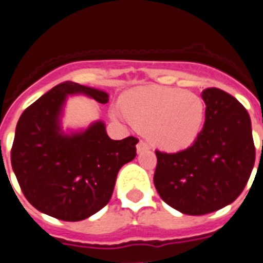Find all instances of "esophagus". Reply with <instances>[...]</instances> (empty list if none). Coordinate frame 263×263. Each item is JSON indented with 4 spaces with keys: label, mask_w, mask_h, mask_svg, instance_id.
I'll return each mask as SVG.
<instances>
[{
    "label": "esophagus",
    "mask_w": 263,
    "mask_h": 263,
    "mask_svg": "<svg viewBox=\"0 0 263 263\" xmlns=\"http://www.w3.org/2000/svg\"><path fill=\"white\" fill-rule=\"evenodd\" d=\"M145 150H148V145L145 141H139V142L137 143V152H145Z\"/></svg>",
    "instance_id": "34e87169"
}]
</instances>
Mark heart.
<instances>
[{"instance_id": "heart-1", "label": "heart", "mask_w": 263, "mask_h": 263, "mask_svg": "<svg viewBox=\"0 0 263 263\" xmlns=\"http://www.w3.org/2000/svg\"><path fill=\"white\" fill-rule=\"evenodd\" d=\"M121 115L148 139L164 150H180L191 145L204 121V104L190 92L163 87L136 88L122 97Z\"/></svg>"}]
</instances>
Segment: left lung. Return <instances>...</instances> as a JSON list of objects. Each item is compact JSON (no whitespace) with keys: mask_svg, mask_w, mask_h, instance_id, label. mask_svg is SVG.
<instances>
[{"mask_svg":"<svg viewBox=\"0 0 263 263\" xmlns=\"http://www.w3.org/2000/svg\"><path fill=\"white\" fill-rule=\"evenodd\" d=\"M205 121L190 147L155 150L154 184L162 200L184 215H206L233 203L255 162L252 121L242 104L217 88L201 92Z\"/></svg>","mask_w":263,"mask_h":263,"instance_id":"obj_1","label":"left lung"}]
</instances>
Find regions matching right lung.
I'll return each mask as SVG.
<instances>
[{
	"mask_svg": "<svg viewBox=\"0 0 263 263\" xmlns=\"http://www.w3.org/2000/svg\"><path fill=\"white\" fill-rule=\"evenodd\" d=\"M85 93L101 104L108 93L64 81L23 110L11 146V167L34 208L64 221H80L110 200L120 168L137 155L138 139H110L103 122L72 136L60 132L68 95Z\"/></svg>",
	"mask_w": 263,
	"mask_h": 263,
	"instance_id": "right-lung-1",
	"label": "right lung"
}]
</instances>
